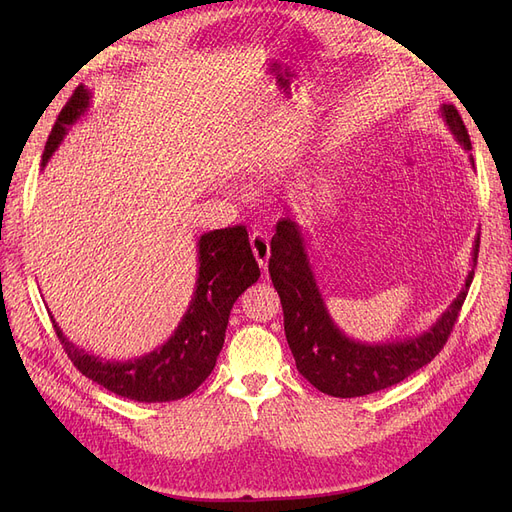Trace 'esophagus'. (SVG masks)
<instances>
[{"mask_svg": "<svg viewBox=\"0 0 512 512\" xmlns=\"http://www.w3.org/2000/svg\"><path fill=\"white\" fill-rule=\"evenodd\" d=\"M250 243H252V252L258 260V265L262 269H267L269 265V256H271V245H269V237L262 230H254L250 235Z\"/></svg>", "mask_w": 512, "mask_h": 512, "instance_id": "34e87169", "label": "esophagus"}]
</instances>
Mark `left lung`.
Returning <instances> with one entry per match:
<instances>
[{
	"label": "left lung",
	"mask_w": 512,
	"mask_h": 512,
	"mask_svg": "<svg viewBox=\"0 0 512 512\" xmlns=\"http://www.w3.org/2000/svg\"><path fill=\"white\" fill-rule=\"evenodd\" d=\"M440 113L448 130L455 134L463 149L470 151V136L457 108L453 104H442ZM470 162L474 166L472 156ZM478 245L480 235L474 241L472 267H476ZM269 273L280 294L284 331L299 374L331 397H363L389 389L427 365L444 348L474 280L472 269L457 299L448 305L429 331L401 339V342L363 344L339 331L329 316L312 265H309L303 232L290 218L280 220L275 226Z\"/></svg>",
	"instance_id": "left-lung-1"
}]
</instances>
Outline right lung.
I'll use <instances>...</instances> for the list:
<instances>
[{
  "mask_svg": "<svg viewBox=\"0 0 512 512\" xmlns=\"http://www.w3.org/2000/svg\"><path fill=\"white\" fill-rule=\"evenodd\" d=\"M89 100V89L83 85L74 89L44 145L42 166L51 160L68 130L87 113ZM196 247L198 277L188 312L168 342L149 354L130 361H104L74 346L51 316L61 346L85 378L119 397L145 404L188 397L207 380L224 346L230 309L247 288L258 282L260 269L245 226L205 232Z\"/></svg>",
  "mask_w": 512,
  "mask_h": 512,
  "instance_id": "obj_1",
  "label": "right lung"
}]
</instances>
